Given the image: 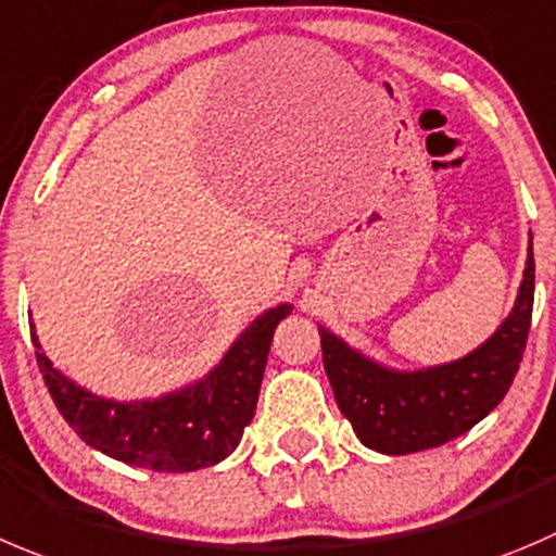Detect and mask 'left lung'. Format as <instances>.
<instances>
[{
    "instance_id": "1",
    "label": "left lung",
    "mask_w": 556,
    "mask_h": 556,
    "mask_svg": "<svg viewBox=\"0 0 556 556\" xmlns=\"http://www.w3.org/2000/svg\"><path fill=\"white\" fill-rule=\"evenodd\" d=\"M535 300V258L527 253L525 278L510 314L478 349L442 366L399 371L349 346L319 327L321 361L338 409L357 440L384 456L440 447L483 420L510 390Z\"/></svg>"
}]
</instances>
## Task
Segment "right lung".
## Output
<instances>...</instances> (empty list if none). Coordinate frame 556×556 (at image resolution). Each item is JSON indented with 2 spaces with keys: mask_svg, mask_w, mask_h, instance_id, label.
<instances>
[{
  "mask_svg": "<svg viewBox=\"0 0 556 556\" xmlns=\"http://www.w3.org/2000/svg\"><path fill=\"white\" fill-rule=\"evenodd\" d=\"M281 303L258 314L204 379L157 399L116 401L81 388L46 357L31 325L40 374L67 426L94 451L152 472H195L224 462L253 420Z\"/></svg>",
  "mask_w": 556,
  "mask_h": 556,
  "instance_id": "1",
  "label": "right lung"
}]
</instances>
